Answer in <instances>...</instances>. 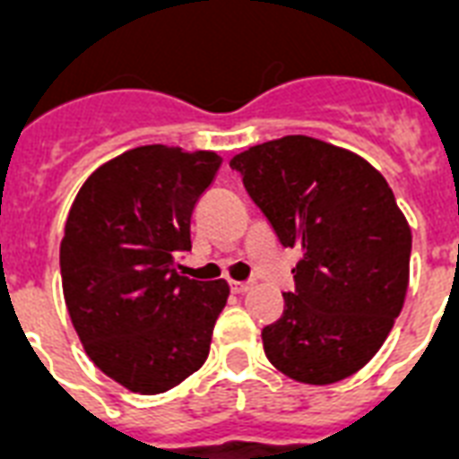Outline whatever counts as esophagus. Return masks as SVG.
Wrapping results in <instances>:
<instances>
[{
	"label": "esophagus",
	"instance_id": "esophagus-1",
	"mask_svg": "<svg viewBox=\"0 0 459 459\" xmlns=\"http://www.w3.org/2000/svg\"><path fill=\"white\" fill-rule=\"evenodd\" d=\"M250 283H240V281H230V293L233 295H245L250 290Z\"/></svg>",
	"mask_w": 459,
	"mask_h": 459
}]
</instances>
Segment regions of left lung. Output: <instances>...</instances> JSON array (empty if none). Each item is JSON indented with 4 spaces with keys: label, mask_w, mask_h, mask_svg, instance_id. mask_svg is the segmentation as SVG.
I'll list each match as a JSON object with an SVG mask.
<instances>
[{
    "label": "left lung",
    "mask_w": 459,
    "mask_h": 459,
    "mask_svg": "<svg viewBox=\"0 0 459 459\" xmlns=\"http://www.w3.org/2000/svg\"><path fill=\"white\" fill-rule=\"evenodd\" d=\"M283 247L300 250L283 314L262 328L269 362L300 384L359 371L403 309L412 233L381 173L362 157L286 135L230 159Z\"/></svg>",
    "instance_id": "8db88e82"
}]
</instances>
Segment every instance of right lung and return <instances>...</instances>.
<instances>
[{"mask_svg":"<svg viewBox=\"0 0 459 459\" xmlns=\"http://www.w3.org/2000/svg\"><path fill=\"white\" fill-rule=\"evenodd\" d=\"M221 157L145 145L90 176L68 212L61 286L74 328L100 369L143 395L200 369L229 283L180 276L190 216Z\"/></svg>","mask_w":459,"mask_h":459,"instance_id":"1","label":"right lung"}]
</instances>
